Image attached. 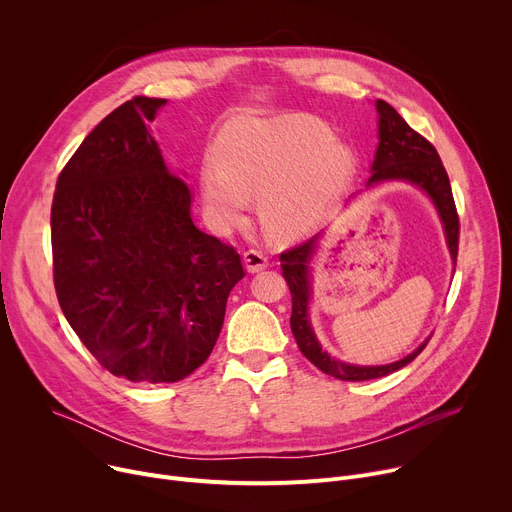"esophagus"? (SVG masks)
<instances>
[{
	"label": "esophagus",
	"instance_id": "obj_1",
	"mask_svg": "<svg viewBox=\"0 0 512 512\" xmlns=\"http://www.w3.org/2000/svg\"><path fill=\"white\" fill-rule=\"evenodd\" d=\"M243 261H245V267H247L251 273L263 271V269L267 267V255H265L261 249H249V251H245Z\"/></svg>",
	"mask_w": 512,
	"mask_h": 512
}]
</instances>
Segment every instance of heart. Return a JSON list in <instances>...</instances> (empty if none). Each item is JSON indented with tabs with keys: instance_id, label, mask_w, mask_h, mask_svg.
Segmentation results:
<instances>
[{
	"instance_id": "obj_1",
	"label": "heart",
	"mask_w": 512,
	"mask_h": 512,
	"mask_svg": "<svg viewBox=\"0 0 512 512\" xmlns=\"http://www.w3.org/2000/svg\"><path fill=\"white\" fill-rule=\"evenodd\" d=\"M351 151L312 116L241 120L220 138L216 165L204 173L212 216L239 222L251 198L275 239H294L331 206L353 175Z\"/></svg>"
}]
</instances>
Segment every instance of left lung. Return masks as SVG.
Returning <instances> with one entry per match:
<instances>
[{
    "label": "left lung",
    "instance_id": "8db88e82",
    "mask_svg": "<svg viewBox=\"0 0 512 512\" xmlns=\"http://www.w3.org/2000/svg\"><path fill=\"white\" fill-rule=\"evenodd\" d=\"M380 114V145L376 151V161L371 165V177L367 185H374L386 179H404L410 181L418 188H423L431 200L435 202L439 216L445 226V237L451 251L453 261H457V247H459V216L451 192L449 175L441 163L437 149L427 141L423 134H418L414 128L406 124V120L384 100L376 102ZM316 239L312 237L292 249H286L280 255L282 273L288 282L292 294V316L290 327L294 339L308 361H312L320 371L329 374L343 382H363L384 378L392 371L408 365L418 353H421L429 339L406 355L404 359L390 363V365H376V367H361L343 363L331 357L327 351H322L318 345L312 327L308 322V298H310V282H308V261L316 249Z\"/></svg>",
    "mask_w": 512,
    "mask_h": 512
}]
</instances>
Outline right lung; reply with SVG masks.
<instances>
[{
    "label": "right lung",
    "instance_id": "add662e5",
    "mask_svg": "<svg viewBox=\"0 0 512 512\" xmlns=\"http://www.w3.org/2000/svg\"><path fill=\"white\" fill-rule=\"evenodd\" d=\"M165 102L136 96L110 112L59 173L51 208L61 310L104 369L136 384L196 371L247 273L194 224L190 185L147 128Z\"/></svg>",
    "mask_w": 512,
    "mask_h": 512
}]
</instances>
